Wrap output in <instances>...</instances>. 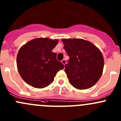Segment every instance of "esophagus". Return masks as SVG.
<instances>
[{
	"label": "esophagus",
	"mask_w": 121,
	"mask_h": 121,
	"mask_svg": "<svg viewBox=\"0 0 121 121\" xmlns=\"http://www.w3.org/2000/svg\"><path fill=\"white\" fill-rule=\"evenodd\" d=\"M61 63H63V64H64V65H65V64H66V60H65V59H63V60L61 61Z\"/></svg>",
	"instance_id": "esophagus-1"
}]
</instances>
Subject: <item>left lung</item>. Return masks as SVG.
<instances>
[{
    "label": "left lung",
    "instance_id": "left-lung-1",
    "mask_svg": "<svg viewBox=\"0 0 121 121\" xmlns=\"http://www.w3.org/2000/svg\"><path fill=\"white\" fill-rule=\"evenodd\" d=\"M64 48L69 56L65 72L69 82L78 90L95 85L103 72L104 60L98 47L81 39H63Z\"/></svg>",
    "mask_w": 121,
    "mask_h": 121
}]
</instances>
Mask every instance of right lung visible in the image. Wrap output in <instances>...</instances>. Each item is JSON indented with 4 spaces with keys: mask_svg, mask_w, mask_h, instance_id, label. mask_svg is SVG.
I'll list each match as a JSON object with an SVG mask.
<instances>
[{
    "mask_svg": "<svg viewBox=\"0 0 121 121\" xmlns=\"http://www.w3.org/2000/svg\"><path fill=\"white\" fill-rule=\"evenodd\" d=\"M58 40L37 38L28 41L19 49L16 59L18 71L29 85L43 88L53 82L57 72L64 65L57 60L52 50Z\"/></svg>",
    "mask_w": 121,
    "mask_h": 121,
    "instance_id": "obj_1",
    "label": "right lung"
}]
</instances>
